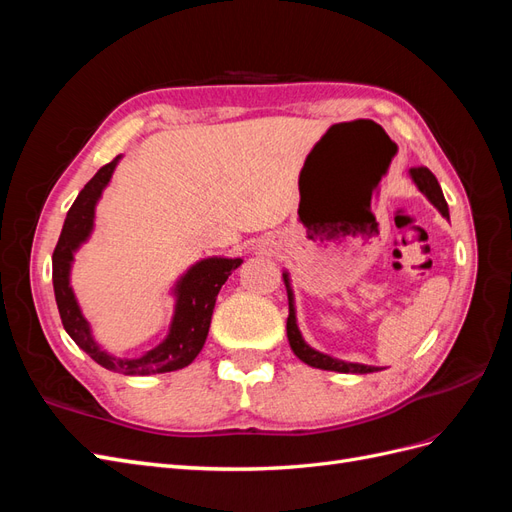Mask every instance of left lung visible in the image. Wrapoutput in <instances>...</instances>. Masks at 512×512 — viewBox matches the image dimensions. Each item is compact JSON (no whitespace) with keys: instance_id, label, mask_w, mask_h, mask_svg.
Segmentation results:
<instances>
[{"instance_id":"1","label":"left lung","mask_w":512,"mask_h":512,"mask_svg":"<svg viewBox=\"0 0 512 512\" xmlns=\"http://www.w3.org/2000/svg\"><path fill=\"white\" fill-rule=\"evenodd\" d=\"M410 179L414 181V185L418 190H421V194L427 196L429 203L436 207L444 218L448 220V205L444 200V194H442V188L438 179L433 177V173L429 168L425 166H416V168H410ZM284 275V284H286V290H288V322H286V333H288V342H290V348L292 352L299 356V359L303 363H307L309 367H316V369H327V371H339V374H371V371H378L380 367H371V365H363V363H348V361H339V359H333V356L324 354V352H318L314 350L312 346H309L301 331H299V324H297V309H294V292H292V286H290V275L288 271L282 273Z\"/></svg>"}]
</instances>
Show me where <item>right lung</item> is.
I'll return each mask as SVG.
<instances>
[{
  "label": "right lung",
  "mask_w": 512,
  "mask_h": 512,
  "mask_svg": "<svg viewBox=\"0 0 512 512\" xmlns=\"http://www.w3.org/2000/svg\"><path fill=\"white\" fill-rule=\"evenodd\" d=\"M121 156L113 162L102 166L98 173L87 181L85 188L76 196L72 203L64 228H61L59 241L53 252V288L55 301L61 322H64L66 333L74 339V344L85 350L91 359L102 365L108 371H117L123 376H151V374H166V371H177L188 367L198 352L203 350L205 339L209 335L211 314L215 307L218 292L228 280V275L241 267V258H224V256H209L194 262L173 286L175 297V312L170 327L162 342L147 350L134 359H121L106 352L98 342L87 318L81 312V305L74 297L70 284V271L74 254L79 247L89 241L94 232L96 222V205L102 198L106 185L111 183V177L119 164Z\"/></svg>",
  "instance_id": "obj_1"
}]
</instances>
